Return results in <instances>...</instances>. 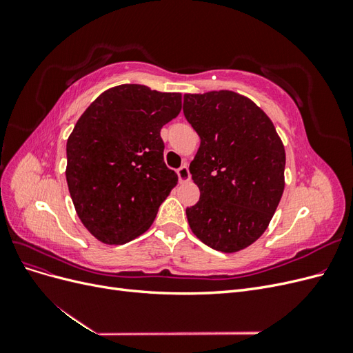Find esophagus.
<instances>
[{
  "label": "esophagus",
  "instance_id": "obj_1",
  "mask_svg": "<svg viewBox=\"0 0 353 353\" xmlns=\"http://www.w3.org/2000/svg\"><path fill=\"white\" fill-rule=\"evenodd\" d=\"M176 174H178V178H179L181 183H187V181H190V178H191L190 170H188L187 165L181 166V168L176 170Z\"/></svg>",
  "mask_w": 353,
  "mask_h": 353
}]
</instances>
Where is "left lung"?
I'll return each mask as SVG.
<instances>
[{"label":"left lung","instance_id":"obj_1","mask_svg":"<svg viewBox=\"0 0 353 353\" xmlns=\"http://www.w3.org/2000/svg\"><path fill=\"white\" fill-rule=\"evenodd\" d=\"M184 114L200 137L190 174L200 190L187 219L209 248L232 253L258 240L284 191L285 152L266 113L221 90L184 95Z\"/></svg>","mask_w":353,"mask_h":353}]
</instances>
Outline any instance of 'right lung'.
Listing matches in <instances>:
<instances>
[{
  "label": "right lung",
  "instance_id": "1",
  "mask_svg": "<svg viewBox=\"0 0 353 353\" xmlns=\"http://www.w3.org/2000/svg\"><path fill=\"white\" fill-rule=\"evenodd\" d=\"M181 105L179 92L123 83L100 94L74 125L66 144L69 193L83 227L101 243L141 236L178 184L165 165L160 130Z\"/></svg>",
  "mask_w": 353,
  "mask_h": 353
}]
</instances>
